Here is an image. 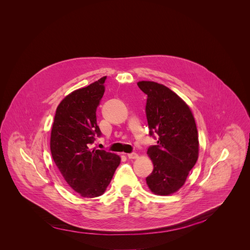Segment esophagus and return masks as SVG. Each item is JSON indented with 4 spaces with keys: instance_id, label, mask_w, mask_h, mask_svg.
Returning <instances> with one entry per match:
<instances>
[{
    "instance_id": "obj_1",
    "label": "esophagus",
    "mask_w": 250,
    "mask_h": 250,
    "mask_svg": "<svg viewBox=\"0 0 250 250\" xmlns=\"http://www.w3.org/2000/svg\"><path fill=\"white\" fill-rule=\"evenodd\" d=\"M127 157H128L129 159H135V158L138 157V155H137V153H135V152H131V153H128V154H127Z\"/></svg>"
}]
</instances>
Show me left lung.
<instances>
[{"instance_id": "8db88e82", "label": "left lung", "mask_w": 250, "mask_h": 250, "mask_svg": "<svg viewBox=\"0 0 250 250\" xmlns=\"http://www.w3.org/2000/svg\"><path fill=\"white\" fill-rule=\"evenodd\" d=\"M139 89L147 95L146 114L150 136L157 139L147 154L153 171L146 183L154 194L170 195L185 183L198 159L199 138L188 104L164 85L141 81ZM157 136H155V134Z\"/></svg>"}]
</instances>
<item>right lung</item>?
Instances as JSON below:
<instances>
[{"instance_id": "add662e5", "label": "right lung", "mask_w": 250, "mask_h": 250, "mask_svg": "<svg viewBox=\"0 0 250 250\" xmlns=\"http://www.w3.org/2000/svg\"><path fill=\"white\" fill-rule=\"evenodd\" d=\"M104 80L103 77L64 98L51 129L52 158L68 185L85 198L104 194L121 162L114 153L90 149L96 136L102 135L96 111L104 93Z\"/></svg>"}]
</instances>
